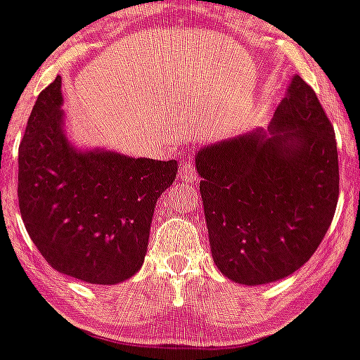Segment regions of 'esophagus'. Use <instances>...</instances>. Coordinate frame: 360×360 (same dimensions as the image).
<instances>
[{"mask_svg": "<svg viewBox=\"0 0 360 360\" xmlns=\"http://www.w3.org/2000/svg\"><path fill=\"white\" fill-rule=\"evenodd\" d=\"M177 177H179L181 181H184V183L194 184V183H196V181H198L196 169L193 167L191 162H183V164H181L179 172H177Z\"/></svg>", "mask_w": 360, "mask_h": 360, "instance_id": "esophagus-1", "label": "esophagus"}]
</instances>
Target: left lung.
Listing matches in <instances>:
<instances>
[{
	"instance_id": "1",
	"label": "left lung",
	"mask_w": 360,
	"mask_h": 360,
	"mask_svg": "<svg viewBox=\"0 0 360 360\" xmlns=\"http://www.w3.org/2000/svg\"><path fill=\"white\" fill-rule=\"evenodd\" d=\"M194 162L212 255L225 278L274 283L315 254L337 208L338 155L315 91L298 74L267 130L201 147Z\"/></svg>"
}]
</instances>
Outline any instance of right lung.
<instances>
[{
	"instance_id": "1",
	"label": "right lung",
	"mask_w": 360,
	"mask_h": 360,
	"mask_svg": "<svg viewBox=\"0 0 360 360\" xmlns=\"http://www.w3.org/2000/svg\"><path fill=\"white\" fill-rule=\"evenodd\" d=\"M60 77L37 98L18 152V203L32 242L57 272L118 284L142 267L157 200L177 160L79 148L65 131Z\"/></svg>"
}]
</instances>
